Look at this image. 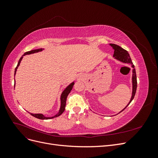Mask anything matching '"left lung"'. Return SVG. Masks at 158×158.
I'll return each instance as SVG.
<instances>
[{"instance_id":"obj_1","label":"left lung","mask_w":158,"mask_h":158,"mask_svg":"<svg viewBox=\"0 0 158 158\" xmlns=\"http://www.w3.org/2000/svg\"><path fill=\"white\" fill-rule=\"evenodd\" d=\"M109 45H111L113 48V49L114 50V55H113V56L114 57V59L120 60V61L123 62V63L131 64L132 67L133 68V70H132V97H131L130 102H129L128 104L127 105V106H128V105L131 103V102L132 101L134 98H135V94L136 92L137 80H136V70L135 69V66L132 64V62L131 60L130 55H129L127 51L123 49L122 47H121L120 46H118L115 44H109ZM127 106H126V107ZM125 108L124 109H125ZM124 109H123L121 112H122Z\"/></svg>"}]
</instances>
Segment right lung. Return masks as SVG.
<instances>
[{
	"label": "right lung",
	"mask_w": 158,
	"mask_h": 158,
	"mask_svg": "<svg viewBox=\"0 0 158 158\" xmlns=\"http://www.w3.org/2000/svg\"><path fill=\"white\" fill-rule=\"evenodd\" d=\"M42 51V49H35V50H31L30 51H27V52H26L24 55H23V56H24L26 55H30V54H31V53H34V52H39V51ZM23 56L21 57V58L20 59V60H19L18 61V65L15 69V72H14V76H15L16 74V72L17 70V69L18 67V66L20 65V62L23 58ZM74 84V82H73L71 83L68 87H66V89L63 91V93H62L61 94V96H60V102H61V105H60V110L59 113H57L56 114H55V116L53 117H45L44 114H33V113H30L31 115L33 117H34L35 118H40V119H51V118H55V117H57L60 116V114L63 113L64 111V109H65V106H66V98H67V96L68 95L70 94V91L72 90V89H73V85Z\"/></svg>",
	"instance_id": "1"
}]
</instances>
